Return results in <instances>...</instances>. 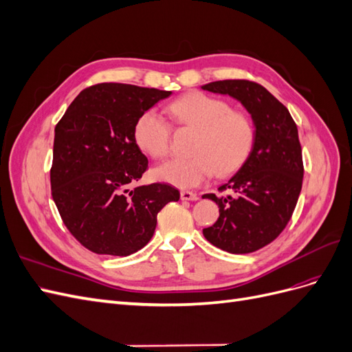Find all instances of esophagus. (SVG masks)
<instances>
[{"instance_id": "1", "label": "esophagus", "mask_w": 352, "mask_h": 352, "mask_svg": "<svg viewBox=\"0 0 352 352\" xmlns=\"http://www.w3.org/2000/svg\"><path fill=\"white\" fill-rule=\"evenodd\" d=\"M180 198L184 201H197L198 195L195 192H190V190H182V192H180Z\"/></svg>"}]
</instances>
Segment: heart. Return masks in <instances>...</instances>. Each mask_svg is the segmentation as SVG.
Here are the masks:
<instances>
[{"label": "heart", "mask_w": 352, "mask_h": 352, "mask_svg": "<svg viewBox=\"0 0 352 352\" xmlns=\"http://www.w3.org/2000/svg\"><path fill=\"white\" fill-rule=\"evenodd\" d=\"M179 124L197 131L189 158H175L154 168V176L179 188H194L216 173L230 176L250 158L255 144V124L245 110L206 92H188L168 105ZM136 145L151 158L170 151L172 127L155 110H145L133 126Z\"/></svg>", "instance_id": "1"}]
</instances>
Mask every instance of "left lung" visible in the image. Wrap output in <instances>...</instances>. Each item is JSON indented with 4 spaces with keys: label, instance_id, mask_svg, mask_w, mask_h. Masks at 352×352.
I'll use <instances>...</instances> for the list:
<instances>
[{
    "label": "left lung",
    "instance_id": "1",
    "mask_svg": "<svg viewBox=\"0 0 352 352\" xmlns=\"http://www.w3.org/2000/svg\"><path fill=\"white\" fill-rule=\"evenodd\" d=\"M202 89L239 100L255 124L250 158L219 192L206 194L219 206L214 225L202 230L208 242L232 254H248L278 238L291 220L302 188L304 164L298 129L285 105L247 79L217 80Z\"/></svg>",
    "mask_w": 352,
    "mask_h": 352
}]
</instances>
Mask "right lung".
Masks as SVG:
<instances>
[{
  "mask_svg": "<svg viewBox=\"0 0 352 352\" xmlns=\"http://www.w3.org/2000/svg\"><path fill=\"white\" fill-rule=\"evenodd\" d=\"M170 91L97 83L80 91L56 124L51 195L69 232L100 255H131L150 242L157 214L179 201L168 184L129 189L148 168L133 138L138 116Z\"/></svg>",
  "mask_w": 352,
  "mask_h": 352,
  "instance_id": "obj_1",
  "label": "right lung"
}]
</instances>
